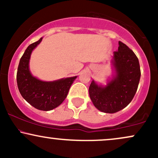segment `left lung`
<instances>
[{
	"mask_svg": "<svg viewBox=\"0 0 158 158\" xmlns=\"http://www.w3.org/2000/svg\"><path fill=\"white\" fill-rule=\"evenodd\" d=\"M115 77L106 86L94 80L89 87V95L94 106L104 113L114 114L128 106L135 97L140 79V68L135 52L119 41L118 50L112 59Z\"/></svg>",
	"mask_w": 158,
	"mask_h": 158,
	"instance_id": "left-lung-1",
	"label": "left lung"
}]
</instances>
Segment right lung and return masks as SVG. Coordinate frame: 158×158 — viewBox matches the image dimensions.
<instances>
[{
  "instance_id": "obj_1",
  "label": "right lung",
  "mask_w": 158,
  "mask_h": 158,
  "mask_svg": "<svg viewBox=\"0 0 158 158\" xmlns=\"http://www.w3.org/2000/svg\"><path fill=\"white\" fill-rule=\"evenodd\" d=\"M41 40L42 38L29 45L20 59L17 71V84L20 94L27 102L37 109L47 111L54 109L63 102L77 77L44 81L32 75L29 68L30 56Z\"/></svg>"
}]
</instances>
